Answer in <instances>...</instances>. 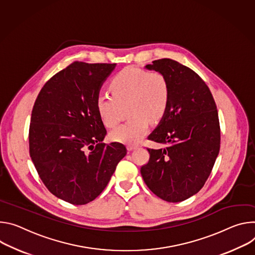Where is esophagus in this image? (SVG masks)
Returning a JSON list of instances; mask_svg holds the SVG:
<instances>
[{
	"label": "esophagus",
	"mask_w": 255,
	"mask_h": 255,
	"mask_svg": "<svg viewBox=\"0 0 255 255\" xmlns=\"http://www.w3.org/2000/svg\"><path fill=\"white\" fill-rule=\"evenodd\" d=\"M128 151H131V150H134V149H136L137 148V145H128Z\"/></svg>",
	"instance_id": "obj_1"
}]
</instances>
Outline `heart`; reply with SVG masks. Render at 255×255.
<instances>
[{
  "instance_id": "heart-1",
  "label": "heart",
  "mask_w": 255,
  "mask_h": 255,
  "mask_svg": "<svg viewBox=\"0 0 255 255\" xmlns=\"http://www.w3.org/2000/svg\"><path fill=\"white\" fill-rule=\"evenodd\" d=\"M108 93H100L96 99L99 118L106 128L116 127L127 107L128 122L110 132V138L123 144H136L149 128V119L160 121L170 100V86L159 72L127 68L119 72L109 83Z\"/></svg>"
}]
</instances>
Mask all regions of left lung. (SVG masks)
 <instances>
[{
    "label": "left lung",
    "mask_w": 255,
    "mask_h": 255,
    "mask_svg": "<svg viewBox=\"0 0 255 255\" xmlns=\"http://www.w3.org/2000/svg\"><path fill=\"white\" fill-rule=\"evenodd\" d=\"M152 63L146 68L167 78L170 100L148 136L165 148H148L150 159L140 174L158 197L178 203L199 192L212 172L221 144L218 110L207 84L194 71L171 59Z\"/></svg>",
    "instance_id": "obj_1"
}]
</instances>
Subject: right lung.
<instances>
[{
    "label": "right lung",
    "mask_w": 255,
    "mask_h": 255,
    "mask_svg": "<svg viewBox=\"0 0 255 255\" xmlns=\"http://www.w3.org/2000/svg\"><path fill=\"white\" fill-rule=\"evenodd\" d=\"M116 64L73 62L41 88L31 113L29 153L46 188L72 205H86L103 191L125 145L102 143L106 128L96 99Z\"/></svg>",
    "instance_id": "right-lung-1"
}]
</instances>
